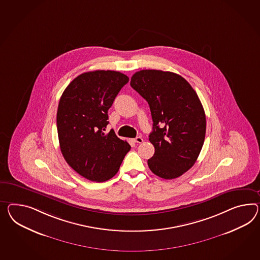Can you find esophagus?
Instances as JSON below:
<instances>
[{
  "label": "esophagus",
  "mask_w": 260,
  "mask_h": 260,
  "mask_svg": "<svg viewBox=\"0 0 260 260\" xmlns=\"http://www.w3.org/2000/svg\"><path fill=\"white\" fill-rule=\"evenodd\" d=\"M133 140L136 143H142V142H143V139H142L141 137H137V138L134 139Z\"/></svg>",
  "instance_id": "34e87169"
}]
</instances>
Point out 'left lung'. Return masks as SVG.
<instances>
[{"instance_id":"left-lung-1","label":"left lung","mask_w":260,"mask_h":260,"mask_svg":"<svg viewBox=\"0 0 260 260\" xmlns=\"http://www.w3.org/2000/svg\"><path fill=\"white\" fill-rule=\"evenodd\" d=\"M130 85L152 114L154 153L148 166L161 178L179 177L194 165L205 141L207 120L198 95L179 74L159 70L137 72Z\"/></svg>"}]
</instances>
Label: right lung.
<instances>
[{"label":"right lung","instance_id":"obj_1","mask_svg":"<svg viewBox=\"0 0 260 260\" xmlns=\"http://www.w3.org/2000/svg\"><path fill=\"white\" fill-rule=\"evenodd\" d=\"M128 81L125 74L115 71L84 73L60 98L56 125L61 153L76 173L90 181L112 178L131 149L113 130L104 132L107 111Z\"/></svg>","mask_w":260,"mask_h":260}]
</instances>
